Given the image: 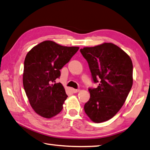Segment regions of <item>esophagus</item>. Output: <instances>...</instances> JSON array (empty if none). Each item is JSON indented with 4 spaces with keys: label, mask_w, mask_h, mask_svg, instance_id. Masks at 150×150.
Instances as JSON below:
<instances>
[{
    "label": "esophagus",
    "mask_w": 150,
    "mask_h": 150,
    "mask_svg": "<svg viewBox=\"0 0 150 150\" xmlns=\"http://www.w3.org/2000/svg\"><path fill=\"white\" fill-rule=\"evenodd\" d=\"M72 92H73V93H77V92H79V89H72Z\"/></svg>",
    "instance_id": "obj_1"
}]
</instances>
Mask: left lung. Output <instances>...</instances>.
I'll return each instance as SVG.
<instances>
[{"mask_svg": "<svg viewBox=\"0 0 150 150\" xmlns=\"http://www.w3.org/2000/svg\"><path fill=\"white\" fill-rule=\"evenodd\" d=\"M80 52L88 62L93 82L99 83L96 88H89L91 98L84 111L94 122L108 121L120 110L132 88L131 59L110 42L84 47Z\"/></svg>", "mask_w": 150, "mask_h": 150, "instance_id": "obj_1", "label": "left lung"}]
</instances>
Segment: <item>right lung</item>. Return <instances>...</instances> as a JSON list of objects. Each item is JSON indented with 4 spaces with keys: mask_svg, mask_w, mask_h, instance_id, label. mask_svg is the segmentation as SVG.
Returning a JSON list of instances; mask_svg holds the SVG:
<instances>
[{
    "mask_svg": "<svg viewBox=\"0 0 150 150\" xmlns=\"http://www.w3.org/2000/svg\"><path fill=\"white\" fill-rule=\"evenodd\" d=\"M45 40L33 48L24 61L23 84L32 108L42 117H53L60 112L67 95L62 84L54 83L60 69L79 50Z\"/></svg>",
    "mask_w": 150,
    "mask_h": 150,
    "instance_id": "obj_1",
    "label": "right lung"
}]
</instances>
